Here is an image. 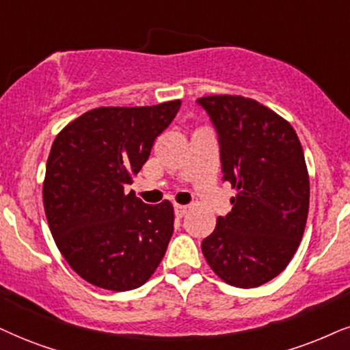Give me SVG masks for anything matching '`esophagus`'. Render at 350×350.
Returning a JSON list of instances; mask_svg holds the SVG:
<instances>
[{"label": "esophagus", "instance_id": "obj_1", "mask_svg": "<svg viewBox=\"0 0 350 350\" xmlns=\"http://www.w3.org/2000/svg\"><path fill=\"white\" fill-rule=\"evenodd\" d=\"M174 209H175L176 217H183V215L188 213V206H183V204H175Z\"/></svg>", "mask_w": 350, "mask_h": 350}]
</instances>
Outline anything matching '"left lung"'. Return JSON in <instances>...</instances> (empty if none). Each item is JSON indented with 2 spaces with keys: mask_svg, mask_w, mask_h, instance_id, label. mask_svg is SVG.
<instances>
[{
  "mask_svg": "<svg viewBox=\"0 0 350 350\" xmlns=\"http://www.w3.org/2000/svg\"><path fill=\"white\" fill-rule=\"evenodd\" d=\"M198 103L217 129L224 180L237 191L232 213L202 240V254L224 282L262 286L286 269L307 226L304 149L292 124L253 98L222 94Z\"/></svg>",
  "mask_w": 350,
  "mask_h": 350,
  "instance_id": "8db88e82",
  "label": "left lung"
}]
</instances>
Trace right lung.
I'll use <instances>...</instances> for the list:
<instances>
[{"mask_svg": "<svg viewBox=\"0 0 350 350\" xmlns=\"http://www.w3.org/2000/svg\"><path fill=\"white\" fill-rule=\"evenodd\" d=\"M182 100L152 107H97L58 133L43 180V208L59 253L92 286L141 287L174 234V206L124 193Z\"/></svg>", "mask_w": 350, "mask_h": 350, "instance_id": "add662e5", "label": "right lung"}]
</instances>
